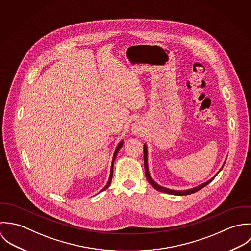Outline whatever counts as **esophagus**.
I'll use <instances>...</instances> for the list:
<instances>
[{"instance_id":"obj_1","label":"esophagus","mask_w":251,"mask_h":251,"mask_svg":"<svg viewBox=\"0 0 251 251\" xmlns=\"http://www.w3.org/2000/svg\"><path fill=\"white\" fill-rule=\"evenodd\" d=\"M133 131H134V133H139L138 127H137V126H134V127H133Z\"/></svg>"}]
</instances>
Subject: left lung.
<instances>
[{
	"instance_id": "left-lung-1",
	"label": "left lung",
	"mask_w": 251,
	"mask_h": 251,
	"mask_svg": "<svg viewBox=\"0 0 251 251\" xmlns=\"http://www.w3.org/2000/svg\"><path fill=\"white\" fill-rule=\"evenodd\" d=\"M144 160H145V172H146V176H147V179L149 180V182L151 183V185H152L157 191L164 192V193H168V194H171V195H177V196L189 195V194L195 193V192L199 191L201 188H203L205 185H207L209 182H211V181L213 180V178L218 175V173L221 171V169L223 168V166H224V164H225V162H224V164H223V166L221 167V169L219 170V172H218L212 178H210L209 180L205 181L204 183H201V184L196 186V187H193V188H190V189H186V190H173V189H169V188H166V187H163V186L159 185L158 183H156V182L152 179V177H151V175H150V171H149V164H148V147H147L146 144H145V146H144Z\"/></svg>"
}]
</instances>
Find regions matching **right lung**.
Returning a JSON list of instances; mask_svg holds the SVG:
<instances>
[{"label":"right lung","instance_id":"add662e5","mask_svg":"<svg viewBox=\"0 0 251 251\" xmlns=\"http://www.w3.org/2000/svg\"><path fill=\"white\" fill-rule=\"evenodd\" d=\"M123 146V141H121L119 144H118V146H117V148L115 149V151H114V153H113V157H112V161H111V166H110V174H109V178H108V181H107V183H106V185L100 190V192L101 191H103L104 189H106L108 186H109V184H110V182H111V178H112V175H113V163H114V160H115V157H116V155H117V153H118V151L119 150L121 149V147Z\"/></svg>","mask_w":251,"mask_h":251}]
</instances>
